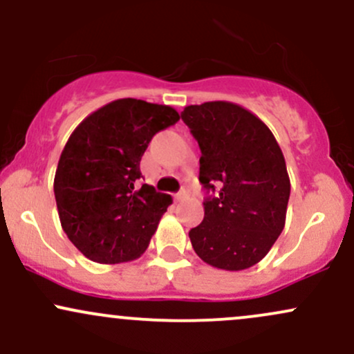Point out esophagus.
<instances>
[{
	"mask_svg": "<svg viewBox=\"0 0 354 354\" xmlns=\"http://www.w3.org/2000/svg\"><path fill=\"white\" fill-rule=\"evenodd\" d=\"M174 198H176L178 201H181V200H186V198H188V188H186V186H183V188L178 191L176 194H174Z\"/></svg>",
	"mask_w": 354,
	"mask_h": 354,
	"instance_id": "1",
	"label": "esophagus"
}]
</instances>
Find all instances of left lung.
Wrapping results in <instances>:
<instances>
[{"label": "left lung", "instance_id": "left-lung-1", "mask_svg": "<svg viewBox=\"0 0 354 354\" xmlns=\"http://www.w3.org/2000/svg\"><path fill=\"white\" fill-rule=\"evenodd\" d=\"M181 120L201 149L200 183L208 196L189 231L205 263L241 271L261 261L284 228L290 176L270 128L228 101L191 104Z\"/></svg>", "mask_w": 354, "mask_h": 354}]
</instances>
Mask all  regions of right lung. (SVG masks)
Segmentation results:
<instances>
[{
	"label": "right lung",
	"instance_id": "obj_1",
	"mask_svg": "<svg viewBox=\"0 0 354 354\" xmlns=\"http://www.w3.org/2000/svg\"><path fill=\"white\" fill-rule=\"evenodd\" d=\"M178 120L171 106L123 98L71 133L55 174V198L64 233L91 261L116 265L146 251L173 200L140 186V161L151 138Z\"/></svg>",
	"mask_w": 354,
	"mask_h": 354
}]
</instances>
